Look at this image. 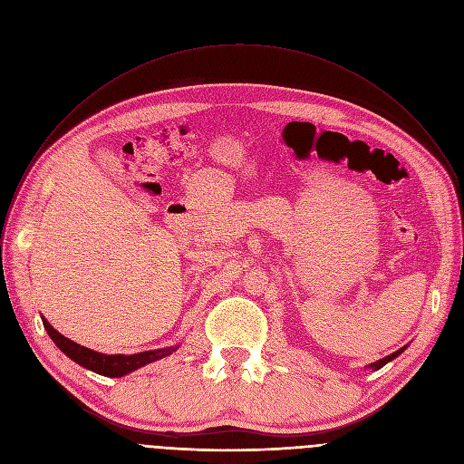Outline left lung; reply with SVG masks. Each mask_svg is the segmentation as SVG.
Masks as SVG:
<instances>
[{
  "label": "left lung",
  "mask_w": 464,
  "mask_h": 464,
  "mask_svg": "<svg viewBox=\"0 0 464 464\" xmlns=\"http://www.w3.org/2000/svg\"><path fill=\"white\" fill-rule=\"evenodd\" d=\"M408 349V345H404L402 349H399V351H394L392 354H389V356H385V358H382V360H378V362H374V363H369V365H365L367 369H372V371H378V369H382L385 363H389L391 360H394L396 356H401L404 351Z\"/></svg>",
  "instance_id": "obj_1"
}]
</instances>
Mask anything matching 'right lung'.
I'll return each instance as SVG.
<instances>
[{
	"label": "right lung",
	"mask_w": 464,
	"mask_h": 464,
	"mask_svg": "<svg viewBox=\"0 0 464 464\" xmlns=\"http://www.w3.org/2000/svg\"><path fill=\"white\" fill-rule=\"evenodd\" d=\"M42 323H44V328L47 330L49 338L54 342V345L65 356L72 358L75 363L82 365L84 369H90V371L108 376V378H121L131 371H138L140 367H145L156 360H161L179 349V345H172V347L145 351V353H138V354H102V353L92 351L88 347H82V345L72 342L70 338L62 336L58 330H54L51 326V323L44 315H42Z\"/></svg>",
	"instance_id": "1"
}]
</instances>
